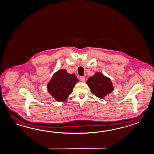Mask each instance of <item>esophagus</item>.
<instances>
[{"label":"esophagus","instance_id":"esophagus-1","mask_svg":"<svg viewBox=\"0 0 154 154\" xmlns=\"http://www.w3.org/2000/svg\"><path fill=\"white\" fill-rule=\"evenodd\" d=\"M80 81L82 82H85V77L83 76H81L80 77Z\"/></svg>","mask_w":154,"mask_h":154}]
</instances>
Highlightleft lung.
Returning a JSON list of instances; mask_svg holds the SVG:
<instances>
[{"instance_id":"left-lung-1","label":"left lung","mask_w":154,"mask_h":154,"mask_svg":"<svg viewBox=\"0 0 154 154\" xmlns=\"http://www.w3.org/2000/svg\"><path fill=\"white\" fill-rule=\"evenodd\" d=\"M86 83L91 93L99 98H104L114 89L111 80L100 72H97L94 75L89 77Z\"/></svg>"}]
</instances>
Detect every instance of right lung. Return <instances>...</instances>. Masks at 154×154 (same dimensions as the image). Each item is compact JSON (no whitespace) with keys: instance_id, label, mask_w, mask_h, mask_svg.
Returning <instances> with one entry per match:
<instances>
[{"instance_id":"add662e5","label":"right lung","mask_w":154,"mask_h":154,"mask_svg":"<svg viewBox=\"0 0 154 154\" xmlns=\"http://www.w3.org/2000/svg\"><path fill=\"white\" fill-rule=\"evenodd\" d=\"M79 79L74 73L69 74L67 71L60 69L52 76L48 85V90L56 100H66L72 93Z\"/></svg>"}]
</instances>
